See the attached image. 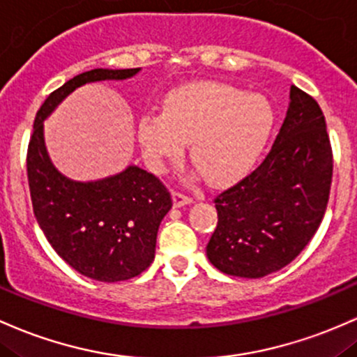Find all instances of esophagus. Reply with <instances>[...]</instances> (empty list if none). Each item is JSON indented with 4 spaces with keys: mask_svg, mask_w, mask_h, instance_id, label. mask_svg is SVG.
Wrapping results in <instances>:
<instances>
[{
    "mask_svg": "<svg viewBox=\"0 0 357 357\" xmlns=\"http://www.w3.org/2000/svg\"><path fill=\"white\" fill-rule=\"evenodd\" d=\"M190 203H193V199L190 197H186V195L183 193H178V191H172V205H174L176 208H181V206L190 205Z\"/></svg>",
    "mask_w": 357,
    "mask_h": 357,
    "instance_id": "1",
    "label": "esophagus"
}]
</instances>
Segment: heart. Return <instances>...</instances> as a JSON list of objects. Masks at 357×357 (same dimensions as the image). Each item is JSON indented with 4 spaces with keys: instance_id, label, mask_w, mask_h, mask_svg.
<instances>
[{
    "instance_id": "b5f03b06",
    "label": "heart",
    "mask_w": 357,
    "mask_h": 357,
    "mask_svg": "<svg viewBox=\"0 0 357 357\" xmlns=\"http://www.w3.org/2000/svg\"><path fill=\"white\" fill-rule=\"evenodd\" d=\"M276 123L271 101L223 83H195L164 100L162 115L139 120V142L152 169L176 160L190 144V159L213 186L237 181L261 158Z\"/></svg>"
}]
</instances>
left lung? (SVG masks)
Wrapping results in <instances>:
<instances>
[{"label":"left lung","mask_w":357,"mask_h":357,"mask_svg":"<svg viewBox=\"0 0 357 357\" xmlns=\"http://www.w3.org/2000/svg\"><path fill=\"white\" fill-rule=\"evenodd\" d=\"M332 149L319 103L296 86L271 151L256 171L215 198L206 256L222 273L264 278L288 266L322 223Z\"/></svg>","instance_id":"obj_1"}]
</instances>
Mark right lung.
Instances as JSON below:
<instances>
[{"label": "right lung", "instance_id": "1", "mask_svg": "<svg viewBox=\"0 0 357 357\" xmlns=\"http://www.w3.org/2000/svg\"><path fill=\"white\" fill-rule=\"evenodd\" d=\"M137 69H93L50 93L37 112L26 154L33 213L54 250L86 278L116 283L146 271L172 202L166 186L139 166L96 181H74L54 166L45 147L44 121L81 86L123 81Z\"/></svg>", "mask_w": 357, "mask_h": 357}]
</instances>
